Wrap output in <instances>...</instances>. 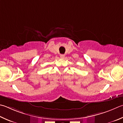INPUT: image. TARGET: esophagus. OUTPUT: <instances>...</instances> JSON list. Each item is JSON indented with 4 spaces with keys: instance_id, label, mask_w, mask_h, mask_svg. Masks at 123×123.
<instances>
[{
    "instance_id": "obj_1",
    "label": "esophagus",
    "mask_w": 123,
    "mask_h": 123,
    "mask_svg": "<svg viewBox=\"0 0 123 123\" xmlns=\"http://www.w3.org/2000/svg\"><path fill=\"white\" fill-rule=\"evenodd\" d=\"M64 56H65V55H64V54H61V55H60V57H61V59H64Z\"/></svg>"
}]
</instances>
